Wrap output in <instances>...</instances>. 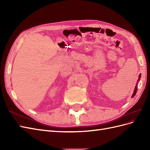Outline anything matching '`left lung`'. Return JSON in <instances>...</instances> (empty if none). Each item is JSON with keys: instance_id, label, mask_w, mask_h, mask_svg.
Here are the masks:
<instances>
[{"instance_id": "left-lung-1", "label": "left lung", "mask_w": 150, "mask_h": 150, "mask_svg": "<svg viewBox=\"0 0 150 150\" xmlns=\"http://www.w3.org/2000/svg\"><path fill=\"white\" fill-rule=\"evenodd\" d=\"M140 78H141V74H139V79H140ZM137 86H136L134 91V93L132 95V98H134V96H135V94H136V93H137Z\"/></svg>"}]
</instances>
